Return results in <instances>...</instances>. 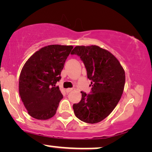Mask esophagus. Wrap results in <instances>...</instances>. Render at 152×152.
Masks as SVG:
<instances>
[{"label":"esophagus","instance_id":"34e87169","mask_svg":"<svg viewBox=\"0 0 152 152\" xmlns=\"http://www.w3.org/2000/svg\"><path fill=\"white\" fill-rule=\"evenodd\" d=\"M72 90H73V88H66V92L68 93L69 92H70V91H72Z\"/></svg>","mask_w":152,"mask_h":152}]
</instances>
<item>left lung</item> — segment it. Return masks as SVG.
Returning <instances> with one entry per match:
<instances>
[{
	"instance_id": "8db88e82",
	"label": "left lung",
	"mask_w": 152,
	"mask_h": 152,
	"mask_svg": "<svg viewBox=\"0 0 152 152\" xmlns=\"http://www.w3.org/2000/svg\"><path fill=\"white\" fill-rule=\"evenodd\" d=\"M71 54L80 56L92 81L91 93L81 91L82 99L73 104L75 115L86 123H97L113 111L121 98L124 70L113 54L97 45H77Z\"/></svg>"
}]
</instances>
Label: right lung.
<instances>
[{
    "instance_id": "add662e5",
    "label": "right lung",
    "mask_w": 152,
    "mask_h": 152,
    "mask_svg": "<svg viewBox=\"0 0 152 152\" xmlns=\"http://www.w3.org/2000/svg\"><path fill=\"white\" fill-rule=\"evenodd\" d=\"M72 45H50L39 49L24 64L19 77L18 91L30 116L48 120L55 115L63 98L57 82Z\"/></svg>"
}]
</instances>
